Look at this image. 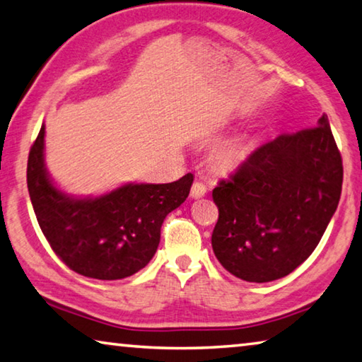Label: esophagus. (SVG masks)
Instances as JSON below:
<instances>
[{
    "mask_svg": "<svg viewBox=\"0 0 362 362\" xmlns=\"http://www.w3.org/2000/svg\"><path fill=\"white\" fill-rule=\"evenodd\" d=\"M207 193V187L204 185L203 182H194L193 187H192V198L198 199V198H203V196Z\"/></svg>",
    "mask_w": 362,
    "mask_h": 362,
    "instance_id": "34e87169",
    "label": "esophagus"
}]
</instances>
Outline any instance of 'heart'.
Instances as JSON below:
<instances>
[{"instance_id":"1","label":"heart","mask_w":362,"mask_h":362,"mask_svg":"<svg viewBox=\"0 0 362 362\" xmlns=\"http://www.w3.org/2000/svg\"><path fill=\"white\" fill-rule=\"evenodd\" d=\"M238 158H240V151L235 145H223L220 146L216 153V159L217 163L220 164L222 168H233L238 161Z\"/></svg>"}]
</instances>
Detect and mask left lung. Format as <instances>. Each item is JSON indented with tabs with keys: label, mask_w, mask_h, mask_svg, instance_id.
<instances>
[{
	"label": "left lung",
	"mask_w": 362,
	"mask_h": 362,
	"mask_svg": "<svg viewBox=\"0 0 362 362\" xmlns=\"http://www.w3.org/2000/svg\"><path fill=\"white\" fill-rule=\"evenodd\" d=\"M341 182L327 115L313 127L259 146L212 189L217 260L249 283L287 276L320 244L339 206Z\"/></svg>",
	"instance_id": "obj_1"
}]
</instances>
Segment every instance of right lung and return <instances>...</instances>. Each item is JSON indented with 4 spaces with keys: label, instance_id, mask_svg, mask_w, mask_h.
<instances>
[{
    "label": "right lung",
    "instance_id": "obj_1",
    "mask_svg": "<svg viewBox=\"0 0 362 362\" xmlns=\"http://www.w3.org/2000/svg\"><path fill=\"white\" fill-rule=\"evenodd\" d=\"M193 174L173 183H127L97 198L54 185L45 166V124L30 148L27 185L36 220L54 252L83 276H132L155 255L161 225L187 199Z\"/></svg>",
    "mask_w": 362,
    "mask_h": 362
}]
</instances>
